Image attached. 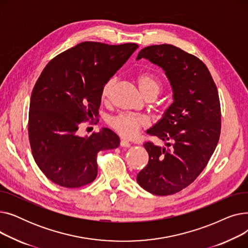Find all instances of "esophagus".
<instances>
[{
	"label": "esophagus",
	"mask_w": 248,
	"mask_h": 248,
	"mask_svg": "<svg viewBox=\"0 0 248 248\" xmlns=\"http://www.w3.org/2000/svg\"><path fill=\"white\" fill-rule=\"evenodd\" d=\"M121 147H123V148H129V147H131V142H128L125 140H121Z\"/></svg>",
	"instance_id": "esophagus-1"
}]
</instances>
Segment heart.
I'll list each match as a JSON object with an SVG mask.
<instances>
[{
    "instance_id": "heart-1",
    "label": "heart",
    "mask_w": 248,
    "mask_h": 248,
    "mask_svg": "<svg viewBox=\"0 0 248 248\" xmlns=\"http://www.w3.org/2000/svg\"><path fill=\"white\" fill-rule=\"evenodd\" d=\"M115 80V77H111L104 83L101 90V96L103 99L109 97ZM137 83L141 95L145 98L148 96L155 97L160 93L163 87L160 78L157 75L149 72L139 74L137 76ZM108 124L121 137L124 139H132L139 133L141 127L147 125L148 122L144 116L121 113L116 116L110 117Z\"/></svg>"
}]
</instances>
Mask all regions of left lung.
<instances>
[{
  "instance_id": "1",
  "label": "left lung",
  "mask_w": 248,
  "mask_h": 248,
  "mask_svg": "<svg viewBox=\"0 0 248 248\" xmlns=\"http://www.w3.org/2000/svg\"><path fill=\"white\" fill-rule=\"evenodd\" d=\"M141 58L165 71L174 101L147 131L166 141L168 148L146 142L149 163L138 174L137 181L146 191L167 196L193 183L215 151L221 131L218 90L206 65L176 46L145 47L137 60Z\"/></svg>"
}]
</instances>
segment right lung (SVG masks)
I'll list each match as a JSON object with an SVG mask.
<instances>
[{
    "mask_svg": "<svg viewBox=\"0 0 248 248\" xmlns=\"http://www.w3.org/2000/svg\"><path fill=\"white\" fill-rule=\"evenodd\" d=\"M138 48L82 42L54 57L39 76L28 134L36 164L53 183L65 188L91 183L97 176V153L120 146V138L107 127L84 138L76 132L97 116L104 83Z\"/></svg>",
    "mask_w": 248,
    "mask_h": 248,
    "instance_id": "obj_1",
    "label": "right lung"
}]
</instances>
